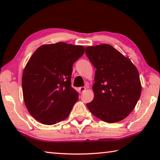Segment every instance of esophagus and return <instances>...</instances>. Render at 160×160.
<instances>
[{"instance_id":"34e87169","label":"esophagus","mask_w":160,"mask_h":160,"mask_svg":"<svg viewBox=\"0 0 160 160\" xmlns=\"http://www.w3.org/2000/svg\"><path fill=\"white\" fill-rule=\"evenodd\" d=\"M86 89H87V87H79V88H78L80 92H84Z\"/></svg>"}]
</instances>
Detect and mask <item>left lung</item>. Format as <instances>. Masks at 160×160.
I'll return each mask as SVG.
<instances>
[{"mask_svg": "<svg viewBox=\"0 0 160 160\" xmlns=\"http://www.w3.org/2000/svg\"><path fill=\"white\" fill-rule=\"evenodd\" d=\"M86 55L96 68L94 99L87 103L94 116L108 123L124 119L131 113L141 94L136 67L109 44L87 47Z\"/></svg>", "mask_w": 160, "mask_h": 160, "instance_id": "obj_1", "label": "left lung"}]
</instances>
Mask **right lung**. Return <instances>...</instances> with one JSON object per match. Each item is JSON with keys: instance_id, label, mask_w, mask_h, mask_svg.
<instances>
[{"instance_id": "add662e5", "label": "right lung", "mask_w": 160, "mask_h": 160, "mask_svg": "<svg viewBox=\"0 0 160 160\" xmlns=\"http://www.w3.org/2000/svg\"><path fill=\"white\" fill-rule=\"evenodd\" d=\"M84 47L64 42L38 48L24 69L22 85L28 111L43 124L52 125L68 117L78 93L71 87L73 65Z\"/></svg>"}]
</instances>
